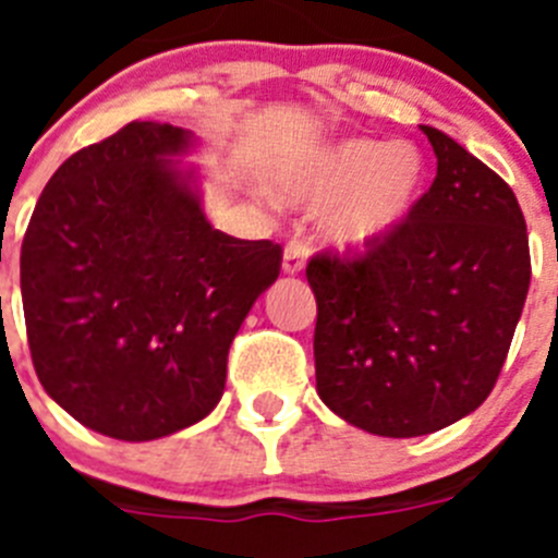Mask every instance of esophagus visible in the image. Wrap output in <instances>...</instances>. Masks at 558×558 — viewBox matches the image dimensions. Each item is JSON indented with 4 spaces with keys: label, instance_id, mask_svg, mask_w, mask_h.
<instances>
[{
    "label": "esophagus",
    "instance_id": "1",
    "mask_svg": "<svg viewBox=\"0 0 558 558\" xmlns=\"http://www.w3.org/2000/svg\"><path fill=\"white\" fill-rule=\"evenodd\" d=\"M307 254H310V245L304 240H290L288 248H284L282 256V270L284 274H302L304 263H307Z\"/></svg>",
    "mask_w": 558,
    "mask_h": 558
}]
</instances>
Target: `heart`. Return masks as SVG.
Returning a JSON list of instances; mask_svg holds the SVG:
<instances>
[{
	"mask_svg": "<svg viewBox=\"0 0 558 558\" xmlns=\"http://www.w3.org/2000/svg\"><path fill=\"white\" fill-rule=\"evenodd\" d=\"M425 159L411 142L340 140L282 175L288 204L324 206L322 231L340 248H372L391 236L416 206Z\"/></svg>",
	"mask_w": 558,
	"mask_h": 558,
	"instance_id": "heart-1",
	"label": "heart"
}]
</instances>
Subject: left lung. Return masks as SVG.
<instances>
[{
    "label": "left lung",
    "instance_id": "8db88e82",
    "mask_svg": "<svg viewBox=\"0 0 558 558\" xmlns=\"http://www.w3.org/2000/svg\"><path fill=\"white\" fill-rule=\"evenodd\" d=\"M422 131L438 167L405 223L363 256L307 265L318 397L388 438L427 436L483 405L531 284L511 186L438 128Z\"/></svg>",
    "mask_w": 558,
    "mask_h": 558
}]
</instances>
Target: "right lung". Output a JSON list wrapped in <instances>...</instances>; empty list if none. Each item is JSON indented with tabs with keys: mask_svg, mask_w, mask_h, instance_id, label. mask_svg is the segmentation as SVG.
I'll list each match as a JSON object with an SVG mask.
<instances>
[{
	"mask_svg": "<svg viewBox=\"0 0 558 558\" xmlns=\"http://www.w3.org/2000/svg\"><path fill=\"white\" fill-rule=\"evenodd\" d=\"M195 136L136 120L69 156L22 243L27 343L44 391L81 425L150 441L209 416L282 245L211 229Z\"/></svg>",
	"mask_w": 558,
	"mask_h": 558,
	"instance_id": "1",
	"label": "right lung"
}]
</instances>
